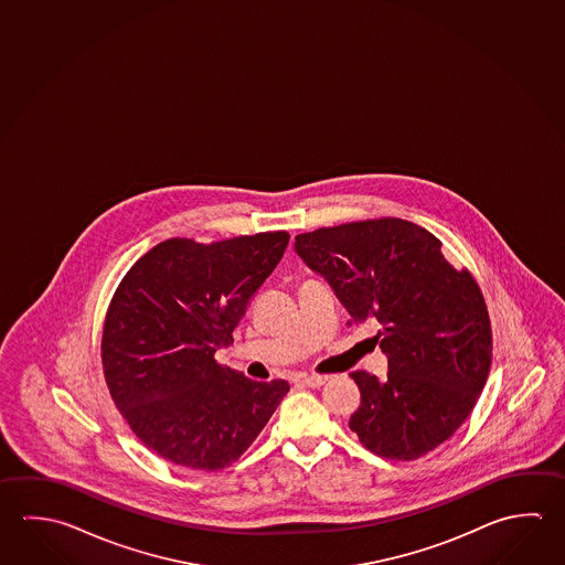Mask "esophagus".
I'll use <instances>...</instances> for the list:
<instances>
[{"label":"esophagus","mask_w":565,"mask_h":565,"mask_svg":"<svg viewBox=\"0 0 565 565\" xmlns=\"http://www.w3.org/2000/svg\"><path fill=\"white\" fill-rule=\"evenodd\" d=\"M327 381H329V376L326 375H301L297 379V383H301V385L306 386H317L326 385Z\"/></svg>","instance_id":"obj_1"}]
</instances>
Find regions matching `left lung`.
Listing matches in <instances>:
<instances>
[{
	"label": "left lung",
	"mask_w": 565,
	"mask_h": 565,
	"mask_svg": "<svg viewBox=\"0 0 565 565\" xmlns=\"http://www.w3.org/2000/svg\"><path fill=\"white\" fill-rule=\"evenodd\" d=\"M296 252L333 287L351 323L376 327L385 379L351 373L361 405L349 426L366 450L415 460L472 413L492 363L484 296L443 242L408 220L349 222L296 236Z\"/></svg>",
	"instance_id": "8db88e82"
}]
</instances>
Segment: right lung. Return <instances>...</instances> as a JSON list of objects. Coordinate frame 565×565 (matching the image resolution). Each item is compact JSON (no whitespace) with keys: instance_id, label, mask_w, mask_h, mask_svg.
I'll return each mask as SVG.
<instances>
[{"instance_id":"1","label":"right lung","mask_w":565,"mask_h":565,"mask_svg":"<svg viewBox=\"0 0 565 565\" xmlns=\"http://www.w3.org/2000/svg\"><path fill=\"white\" fill-rule=\"evenodd\" d=\"M287 232L199 244L170 238L127 271L103 326L110 398L152 452L190 470L234 465L268 425L287 381H252L214 359L278 266Z\"/></svg>"}]
</instances>
